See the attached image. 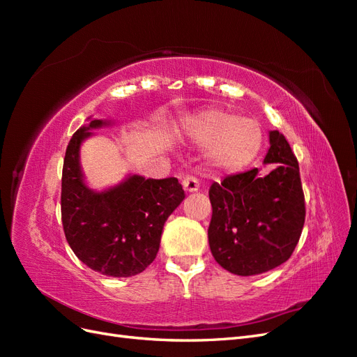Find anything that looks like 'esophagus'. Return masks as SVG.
I'll use <instances>...</instances> for the list:
<instances>
[{"label": "esophagus", "instance_id": "obj_1", "mask_svg": "<svg viewBox=\"0 0 357 357\" xmlns=\"http://www.w3.org/2000/svg\"><path fill=\"white\" fill-rule=\"evenodd\" d=\"M181 185H183V189H185L186 192H197L199 189V181L192 176H188L183 178Z\"/></svg>", "mask_w": 357, "mask_h": 357}]
</instances>
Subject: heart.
<instances>
[{
	"mask_svg": "<svg viewBox=\"0 0 357 357\" xmlns=\"http://www.w3.org/2000/svg\"><path fill=\"white\" fill-rule=\"evenodd\" d=\"M185 135L207 149L214 168L238 172L256 159L262 149V129L253 119L229 112L210 110L192 117L185 125Z\"/></svg>",
	"mask_w": 357,
	"mask_h": 357,
	"instance_id": "heart-1",
	"label": "heart"
}]
</instances>
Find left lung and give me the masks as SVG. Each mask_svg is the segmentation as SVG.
<instances>
[{"instance_id": "1", "label": "left lung", "mask_w": 357, "mask_h": 357, "mask_svg": "<svg viewBox=\"0 0 357 357\" xmlns=\"http://www.w3.org/2000/svg\"><path fill=\"white\" fill-rule=\"evenodd\" d=\"M265 164L259 169L213 183L208 228L211 253L235 275L262 274L284 264L294 253L305 222V202L298 160L283 134L269 131Z\"/></svg>"}]
</instances>
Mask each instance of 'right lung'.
<instances>
[{
	"mask_svg": "<svg viewBox=\"0 0 357 357\" xmlns=\"http://www.w3.org/2000/svg\"><path fill=\"white\" fill-rule=\"evenodd\" d=\"M112 123L89 117L70 139L62 169V225L71 250L86 266L102 275L132 277L155 261L162 229L185 199V190L176 177L138 174H128L104 190L89 188L80 147L93 135L92 129Z\"/></svg>",
	"mask_w": 357,
	"mask_h": 357,
	"instance_id": "right-lung-1",
	"label": "right lung"
}]
</instances>
